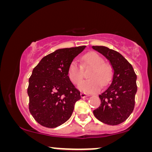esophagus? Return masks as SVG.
Returning <instances> with one entry per match:
<instances>
[{
  "instance_id": "esophagus-1",
  "label": "esophagus",
  "mask_w": 152,
  "mask_h": 152,
  "mask_svg": "<svg viewBox=\"0 0 152 152\" xmlns=\"http://www.w3.org/2000/svg\"><path fill=\"white\" fill-rule=\"evenodd\" d=\"M87 96H88V94H85V93H83V92H82V93H81V98L84 99V98H86V97H87Z\"/></svg>"
}]
</instances>
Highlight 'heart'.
Here are the masks:
<instances>
[{"label":"heart","instance_id":"heart-1","mask_svg":"<svg viewBox=\"0 0 152 152\" xmlns=\"http://www.w3.org/2000/svg\"><path fill=\"white\" fill-rule=\"evenodd\" d=\"M83 61L87 65L93 67L88 74L89 79L83 80V68L76 61H73L69 65L68 75L71 81L74 84H78V88L84 93H96L100 90L102 84H108L111 76V69L110 66L104 63V58L95 52H91L83 57Z\"/></svg>","mask_w":152,"mask_h":152}]
</instances>
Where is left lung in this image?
<instances>
[{
    "label": "left lung",
    "instance_id": "1",
    "mask_svg": "<svg viewBox=\"0 0 152 152\" xmlns=\"http://www.w3.org/2000/svg\"><path fill=\"white\" fill-rule=\"evenodd\" d=\"M92 48L109 61L113 69L111 84L99 96L101 104L94 110L97 119L109 125H118L132 114L137 91V75L133 67L121 54L106 46Z\"/></svg>",
    "mask_w": 152,
    "mask_h": 152
}]
</instances>
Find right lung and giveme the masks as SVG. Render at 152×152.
Wrapping results in <instances>:
<instances>
[{
	"label": "right lung",
	"instance_id": "obj_1",
	"mask_svg": "<svg viewBox=\"0 0 152 152\" xmlns=\"http://www.w3.org/2000/svg\"><path fill=\"white\" fill-rule=\"evenodd\" d=\"M85 46L58 49L41 59L29 78V111L39 124L55 128L71 117L81 99L68 75L69 65Z\"/></svg>",
	"mask_w": 152,
	"mask_h": 152
}]
</instances>
